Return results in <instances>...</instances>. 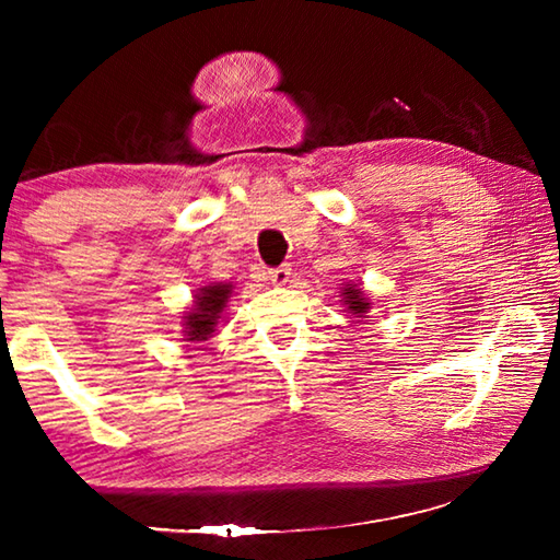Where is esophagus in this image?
I'll return each mask as SVG.
<instances>
[{
	"mask_svg": "<svg viewBox=\"0 0 560 560\" xmlns=\"http://www.w3.org/2000/svg\"><path fill=\"white\" fill-rule=\"evenodd\" d=\"M269 279H271V283H277V287H283V283L291 279V267L289 264H281V267L269 271Z\"/></svg>",
	"mask_w": 560,
	"mask_h": 560,
	"instance_id": "1",
	"label": "esophagus"
}]
</instances>
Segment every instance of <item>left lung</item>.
<instances>
[{
	"label": "left lung",
	"mask_w": 560,
	"mask_h": 560,
	"mask_svg": "<svg viewBox=\"0 0 560 560\" xmlns=\"http://www.w3.org/2000/svg\"><path fill=\"white\" fill-rule=\"evenodd\" d=\"M343 296H346V306L350 308V314H365L368 308H371V303L363 299V291H360L355 283H348L343 289Z\"/></svg>",
	"instance_id": "obj_1"
}]
</instances>
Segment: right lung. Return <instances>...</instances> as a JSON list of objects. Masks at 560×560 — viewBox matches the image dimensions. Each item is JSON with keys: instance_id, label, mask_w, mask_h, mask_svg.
<instances>
[{"instance_id": "1", "label": "right lung", "mask_w": 560, "mask_h": 560, "mask_svg": "<svg viewBox=\"0 0 560 560\" xmlns=\"http://www.w3.org/2000/svg\"><path fill=\"white\" fill-rule=\"evenodd\" d=\"M232 287L230 283H214V287H205L197 293L195 308L185 316V334L187 340H207L217 326L226 299H230Z\"/></svg>"}]
</instances>
